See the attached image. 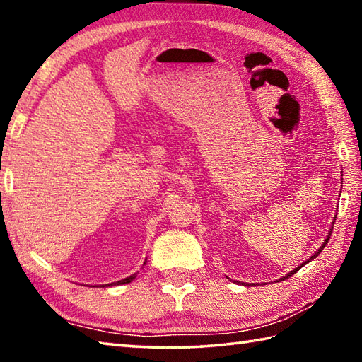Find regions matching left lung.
<instances>
[{"label":"left lung","mask_w":362,"mask_h":362,"mask_svg":"<svg viewBox=\"0 0 362 362\" xmlns=\"http://www.w3.org/2000/svg\"><path fill=\"white\" fill-rule=\"evenodd\" d=\"M333 227H334V226H332V232H333ZM332 232H329V233H328V236H327V240H325L324 245H322V247H320V249H319V250H317L316 253H314V255H313V257H311V258L308 259V263H310V261H311L313 258H316V257L319 255V253H320L322 250H324V247H325V245H327V243H328V240H329V236H332ZM300 267H303V264H302V266H298V267H296V269H294V271H292V272H289V274H288L286 276H283V279H281V280H286V279H289V276H292V275H294V274H296V272L298 271V269H300Z\"/></svg>","instance_id":"1"}]
</instances>
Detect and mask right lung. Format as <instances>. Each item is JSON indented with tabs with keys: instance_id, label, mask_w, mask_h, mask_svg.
<instances>
[{
	"instance_id": "obj_1",
	"label": "right lung",
	"mask_w": 362,
	"mask_h": 362,
	"mask_svg": "<svg viewBox=\"0 0 362 362\" xmlns=\"http://www.w3.org/2000/svg\"><path fill=\"white\" fill-rule=\"evenodd\" d=\"M135 275H136V274L127 276V279H124V280H119V281H117V283H112V284H124V283H130V281H132V280L135 279ZM109 286H110V284H109Z\"/></svg>"
}]
</instances>
